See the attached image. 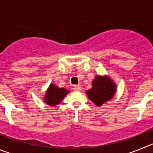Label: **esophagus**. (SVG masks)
Returning <instances> with one entry per match:
<instances>
[{
	"label": "esophagus",
	"instance_id": "obj_1",
	"mask_svg": "<svg viewBox=\"0 0 153 153\" xmlns=\"http://www.w3.org/2000/svg\"><path fill=\"white\" fill-rule=\"evenodd\" d=\"M74 90L75 91H80L81 90V86L79 85H74Z\"/></svg>",
	"mask_w": 153,
	"mask_h": 153
}]
</instances>
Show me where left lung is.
<instances>
[{"instance_id":"obj_1","label":"left lung","mask_w":153,"mask_h":153,"mask_svg":"<svg viewBox=\"0 0 153 153\" xmlns=\"http://www.w3.org/2000/svg\"><path fill=\"white\" fill-rule=\"evenodd\" d=\"M116 92L114 83L106 76H97L92 83V88L86 91L90 100L100 106L113 98Z\"/></svg>"}]
</instances>
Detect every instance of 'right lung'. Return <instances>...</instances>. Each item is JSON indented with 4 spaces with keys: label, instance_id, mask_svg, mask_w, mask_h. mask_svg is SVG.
Segmentation results:
<instances>
[{
    "label": "right lung",
    "instance_id": "1",
    "mask_svg": "<svg viewBox=\"0 0 153 153\" xmlns=\"http://www.w3.org/2000/svg\"><path fill=\"white\" fill-rule=\"evenodd\" d=\"M68 93H70L69 90H65L64 88H59L55 85L51 84L46 94L45 102L50 106L57 105L63 100V97Z\"/></svg>",
    "mask_w": 153,
    "mask_h": 153
}]
</instances>
